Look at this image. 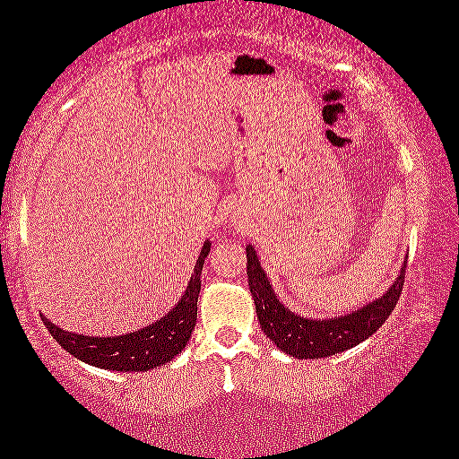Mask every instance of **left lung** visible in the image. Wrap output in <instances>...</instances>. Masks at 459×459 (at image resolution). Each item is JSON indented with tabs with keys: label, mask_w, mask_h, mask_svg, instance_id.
I'll return each mask as SVG.
<instances>
[{
	"label": "left lung",
	"mask_w": 459,
	"mask_h": 459,
	"mask_svg": "<svg viewBox=\"0 0 459 459\" xmlns=\"http://www.w3.org/2000/svg\"><path fill=\"white\" fill-rule=\"evenodd\" d=\"M247 256V287L256 303V315L264 335L276 348L287 351L289 356L299 359L327 358L340 351L356 348L358 343L368 340L374 332H378L388 315L394 311L404 282V268L396 274L385 295L370 300L362 309L348 315H337L332 319L300 317L281 303L270 284V279L260 266L258 252L254 246H246Z\"/></svg>",
	"instance_id": "1"
}]
</instances>
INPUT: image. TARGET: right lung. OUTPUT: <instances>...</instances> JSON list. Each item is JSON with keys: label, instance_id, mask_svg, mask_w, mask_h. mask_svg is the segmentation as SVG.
Segmentation results:
<instances>
[{"label": "right lung", "instance_id": "add662e5", "mask_svg": "<svg viewBox=\"0 0 459 459\" xmlns=\"http://www.w3.org/2000/svg\"><path fill=\"white\" fill-rule=\"evenodd\" d=\"M209 250H212V244L207 239L201 247L189 287L180 295L178 303L167 315H162L159 321L150 323V325L138 329V332L114 337L79 335L60 329L47 317H42L44 325L48 327L50 335L58 342L60 348H65L81 362L103 368V370L146 372L167 364L185 348L195 329L197 299L201 290V270L203 262L209 256Z\"/></svg>", "mask_w": 459, "mask_h": 459}]
</instances>
